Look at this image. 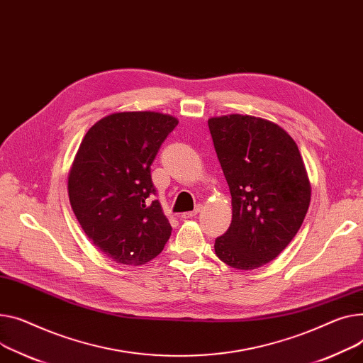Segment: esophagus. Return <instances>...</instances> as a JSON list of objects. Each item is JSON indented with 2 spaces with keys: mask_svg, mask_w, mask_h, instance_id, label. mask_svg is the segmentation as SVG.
<instances>
[{
  "mask_svg": "<svg viewBox=\"0 0 363 363\" xmlns=\"http://www.w3.org/2000/svg\"><path fill=\"white\" fill-rule=\"evenodd\" d=\"M200 210H201V206H197L194 210L192 211H186V213H182V219H191V217H194V216H197L199 213H200Z\"/></svg>",
  "mask_w": 363,
  "mask_h": 363,
  "instance_id": "34e87169",
  "label": "esophagus"
}]
</instances>
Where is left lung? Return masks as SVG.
Listing matches in <instances>:
<instances>
[{
	"label": "left lung",
	"instance_id": "left-lung-1",
	"mask_svg": "<svg viewBox=\"0 0 363 363\" xmlns=\"http://www.w3.org/2000/svg\"><path fill=\"white\" fill-rule=\"evenodd\" d=\"M232 196V223L214 252L238 270L274 259L306 216L311 186L296 143L279 125L250 115L208 119Z\"/></svg>",
	"mask_w": 363,
	"mask_h": 363
}]
</instances>
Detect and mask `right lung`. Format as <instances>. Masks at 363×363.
I'll return each mask as SVG.
<instances>
[{"label":"right lung","mask_w":363,"mask_h":363,"mask_svg":"<svg viewBox=\"0 0 363 363\" xmlns=\"http://www.w3.org/2000/svg\"><path fill=\"white\" fill-rule=\"evenodd\" d=\"M178 119L159 112H119L84 135L68 178L79 223L106 257L141 265L157 257L172 228L153 200L152 163Z\"/></svg>","instance_id":"obj_1"}]
</instances>
